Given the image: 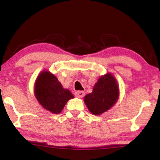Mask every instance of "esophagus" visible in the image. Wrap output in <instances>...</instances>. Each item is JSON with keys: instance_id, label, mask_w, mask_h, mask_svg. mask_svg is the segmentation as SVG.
Segmentation results:
<instances>
[{"instance_id": "esophagus-1", "label": "esophagus", "mask_w": 160, "mask_h": 160, "mask_svg": "<svg viewBox=\"0 0 160 160\" xmlns=\"http://www.w3.org/2000/svg\"><path fill=\"white\" fill-rule=\"evenodd\" d=\"M75 95L78 98H83L84 96V92L82 91H77L75 92Z\"/></svg>"}]
</instances>
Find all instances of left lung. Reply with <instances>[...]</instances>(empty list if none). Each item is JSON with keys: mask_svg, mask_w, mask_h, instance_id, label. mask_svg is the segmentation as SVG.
Masks as SVG:
<instances>
[{"mask_svg": "<svg viewBox=\"0 0 160 160\" xmlns=\"http://www.w3.org/2000/svg\"><path fill=\"white\" fill-rule=\"evenodd\" d=\"M119 97L116 80L108 73L99 78L93 87V92L84 97V102L90 112L100 115L113 106Z\"/></svg>", "mask_w": 160, "mask_h": 160, "instance_id": "obj_1", "label": "left lung"}]
</instances>
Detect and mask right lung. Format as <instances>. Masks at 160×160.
I'll return each mask as SVG.
<instances>
[{
    "mask_svg": "<svg viewBox=\"0 0 160 160\" xmlns=\"http://www.w3.org/2000/svg\"><path fill=\"white\" fill-rule=\"evenodd\" d=\"M35 96L44 108L55 114L60 113L67 101L74 98L69 90L64 89L56 77L48 71H43L37 78Z\"/></svg>",
    "mask_w": 160,
    "mask_h": 160,
    "instance_id": "obj_1",
    "label": "right lung"
}]
</instances>
